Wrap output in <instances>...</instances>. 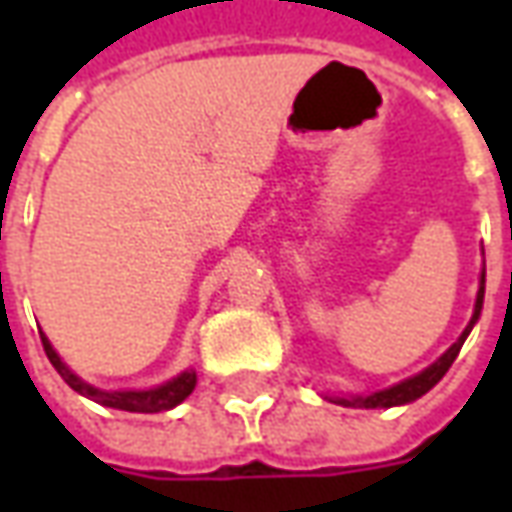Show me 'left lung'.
Instances as JSON below:
<instances>
[{
    "label": "left lung",
    "instance_id": "obj_1",
    "mask_svg": "<svg viewBox=\"0 0 512 512\" xmlns=\"http://www.w3.org/2000/svg\"><path fill=\"white\" fill-rule=\"evenodd\" d=\"M483 296H485V268H483V277H480V290H477V301H474V315L472 321H469V326L463 329V334L458 337V343L452 345L447 354L441 356L439 362H433V365L428 367V370H422L419 376L408 378V381H400V384L389 386V389H384V392H373V395L367 397H340L337 403L340 406H354V408H392V406H403V403H411V400H417V397H422L428 389H433V386L439 384L441 376L450 370V365L455 362V356H458V351H461L463 340L469 337V332H472V326L477 323V318H480V310H483Z\"/></svg>",
    "mask_w": 512,
    "mask_h": 512
}]
</instances>
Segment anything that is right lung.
Returning a JSON list of instances; mask_svg holds the SVG:
<instances>
[{
    "mask_svg": "<svg viewBox=\"0 0 512 512\" xmlns=\"http://www.w3.org/2000/svg\"><path fill=\"white\" fill-rule=\"evenodd\" d=\"M43 340V351L49 356V362L54 365V370L60 373L62 381L76 389L79 395L90 397L95 403L109 408H120V411H131V414H156V411H167V408H175L178 403H183L186 397L191 395V389L197 384V373L194 370H186L180 373L178 378H172L164 386H156V389H145V392H101L95 386L84 384L82 378L73 376L68 367L62 365V359L57 356V351L51 348V343L46 340V334L40 337Z\"/></svg>",
    "mask_w": 512,
    "mask_h": 512,
    "instance_id": "right-lung-1",
    "label": "right lung"
}]
</instances>
